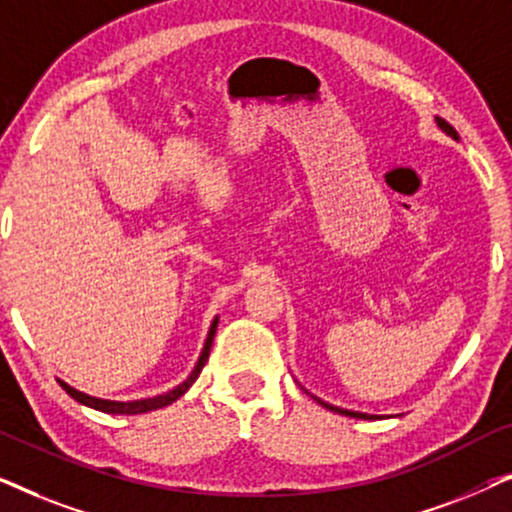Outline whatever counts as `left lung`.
Segmentation results:
<instances>
[{"instance_id": "1", "label": "left lung", "mask_w": 512, "mask_h": 512, "mask_svg": "<svg viewBox=\"0 0 512 512\" xmlns=\"http://www.w3.org/2000/svg\"><path fill=\"white\" fill-rule=\"evenodd\" d=\"M436 121H438V128H440V130L447 132V135L457 139V130H454L450 123L443 121V118H436ZM314 401H317L319 405H324V408H328L331 412H338V415L356 417V419H377V415H366V412H354V410H345V408H335V405H331V403H324V401H321V398H314Z\"/></svg>"}]
</instances>
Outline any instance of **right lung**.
<instances>
[{
    "instance_id": "1",
    "label": "right lung",
    "mask_w": 512,
    "mask_h": 512,
    "mask_svg": "<svg viewBox=\"0 0 512 512\" xmlns=\"http://www.w3.org/2000/svg\"><path fill=\"white\" fill-rule=\"evenodd\" d=\"M216 324H219V319L212 321V328H209L207 340H205V347H202V354H200L198 363H195L193 373L188 375L186 380L179 384V387H174L172 391H167V394H163V396L142 398V401H128V403H123V401H104V398H95V396L83 394V391H76L74 387H69L67 382H62V380H58V382H60V387L65 389L67 394L74 398V401H79L81 405H88V408H95V410H100V412H107V415H142V412H151V410L165 408V405H170V403L177 401L179 396H184L186 391H188V387H191V384H193L195 380H198L202 366H205L207 359H209V349H212V340H214V333H216Z\"/></svg>"
}]
</instances>
